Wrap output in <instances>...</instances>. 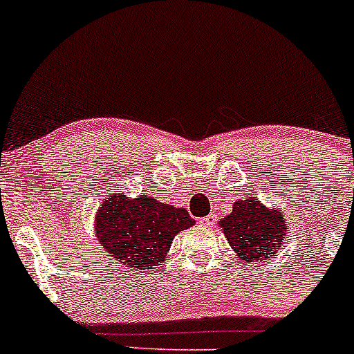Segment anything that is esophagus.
Returning <instances> with one entry per match:
<instances>
[{
	"label": "esophagus",
	"mask_w": 354,
	"mask_h": 354,
	"mask_svg": "<svg viewBox=\"0 0 354 354\" xmlns=\"http://www.w3.org/2000/svg\"><path fill=\"white\" fill-rule=\"evenodd\" d=\"M212 223H214V218H212V216H206V218H203L199 221L201 226H211Z\"/></svg>",
	"instance_id": "obj_1"
}]
</instances>
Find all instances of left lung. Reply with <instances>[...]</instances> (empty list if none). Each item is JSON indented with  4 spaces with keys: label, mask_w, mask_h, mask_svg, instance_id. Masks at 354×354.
Returning <instances> with one entry per match:
<instances>
[{
    "label": "left lung",
    "mask_w": 354,
    "mask_h": 354,
    "mask_svg": "<svg viewBox=\"0 0 354 354\" xmlns=\"http://www.w3.org/2000/svg\"><path fill=\"white\" fill-rule=\"evenodd\" d=\"M219 226L238 257L246 261H263L275 257L287 236L282 212L267 209L254 199L236 201L233 212L223 218Z\"/></svg>",
    "instance_id": "left-lung-1"
}]
</instances>
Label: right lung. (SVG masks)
<instances>
[{
    "label": "right lung",
    "instance_id": "add662e5",
    "mask_svg": "<svg viewBox=\"0 0 354 354\" xmlns=\"http://www.w3.org/2000/svg\"><path fill=\"white\" fill-rule=\"evenodd\" d=\"M196 223L182 207H174L150 196L127 199L121 192L104 199L96 216L100 246L135 272L158 267L172 239Z\"/></svg>",
    "mask_w": 354,
    "mask_h": 354
}]
</instances>
